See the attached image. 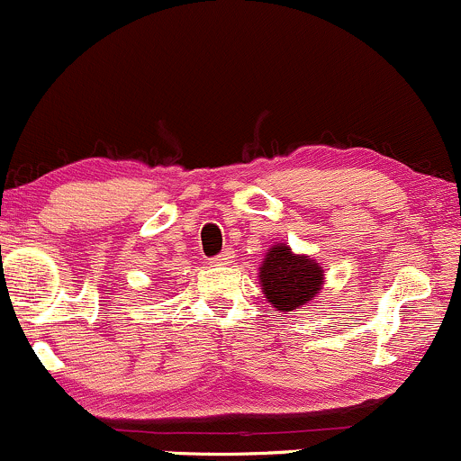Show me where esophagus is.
Here are the masks:
<instances>
[{"instance_id": "1", "label": "esophagus", "mask_w": 461, "mask_h": 461, "mask_svg": "<svg viewBox=\"0 0 461 461\" xmlns=\"http://www.w3.org/2000/svg\"><path fill=\"white\" fill-rule=\"evenodd\" d=\"M231 260H234V251H231V249H223L219 256L212 258V264H216V267H227Z\"/></svg>"}]
</instances>
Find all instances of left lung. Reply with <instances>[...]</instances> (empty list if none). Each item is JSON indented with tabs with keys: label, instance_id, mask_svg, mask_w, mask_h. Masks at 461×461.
Segmentation results:
<instances>
[{
	"label": "left lung",
	"instance_id": "8db88e82",
	"mask_svg": "<svg viewBox=\"0 0 461 461\" xmlns=\"http://www.w3.org/2000/svg\"><path fill=\"white\" fill-rule=\"evenodd\" d=\"M262 293L273 308L294 312L308 305L322 288V267L310 256H297L288 245L277 242L268 249L260 267Z\"/></svg>",
	"mask_w": 461,
	"mask_h": 461
}]
</instances>
